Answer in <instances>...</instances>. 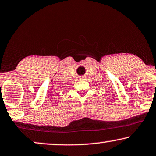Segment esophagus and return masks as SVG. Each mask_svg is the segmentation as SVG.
<instances>
[{
  "instance_id": "esophagus-1",
  "label": "esophagus",
  "mask_w": 156,
  "mask_h": 156,
  "mask_svg": "<svg viewBox=\"0 0 156 156\" xmlns=\"http://www.w3.org/2000/svg\"><path fill=\"white\" fill-rule=\"evenodd\" d=\"M84 77H85L84 76H80V80H83V79L84 78Z\"/></svg>"
}]
</instances>
